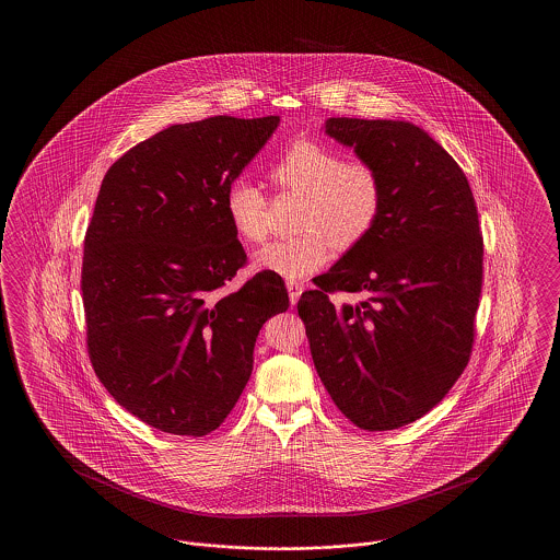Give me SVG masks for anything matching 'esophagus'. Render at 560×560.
<instances>
[{
  "label": "esophagus",
  "mask_w": 560,
  "mask_h": 560,
  "mask_svg": "<svg viewBox=\"0 0 560 560\" xmlns=\"http://www.w3.org/2000/svg\"><path fill=\"white\" fill-rule=\"evenodd\" d=\"M302 283H295V281H288V292H290V302L295 304L298 302V298H300V293H302Z\"/></svg>",
  "instance_id": "34e87169"
}]
</instances>
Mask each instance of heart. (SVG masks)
Wrapping results in <instances>:
<instances>
[{"label":"heart","instance_id":"b5f03b06","mask_svg":"<svg viewBox=\"0 0 560 560\" xmlns=\"http://www.w3.org/2000/svg\"><path fill=\"white\" fill-rule=\"evenodd\" d=\"M275 187L304 197L292 240L272 241L254 262L285 279H302L331 260L334 247L350 252L375 231L386 199L384 178L372 161L348 160L325 142L302 138L270 170ZM224 212L241 240L258 243L268 233V195L241 176L224 190Z\"/></svg>","mask_w":560,"mask_h":560}]
</instances>
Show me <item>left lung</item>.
Segmentation results:
<instances>
[{"mask_svg": "<svg viewBox=\"0 0 560 560\" xmlns=\"http://www.w3.org/2000/svg\"><path fill=\"white\" fill-rule=\"evenodd\" d=\"M325 132L372 161L386 188L372 235L302 293L313 363L361 430H395L428 413L468 365L482 285L479 213L462 167L422 128L331 117ZM363 292L336 307L331 292Z\"/></svg>", "mask_w": 560, "mask_h": 560, "instance_id": "obj_1", "label": "left lung"}]
</instances>
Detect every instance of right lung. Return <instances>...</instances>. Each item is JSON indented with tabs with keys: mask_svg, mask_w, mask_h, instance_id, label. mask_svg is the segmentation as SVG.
Returning a JSON list of instances; mask_svg holds the SVG:
<instances>
[{
	"mask_svg": "<svg viewBox=\"0 0 560 560\" xmlns=\"http://www.w3.org/2000/svg\"><path fill=\"white\" fill-rule=\"evenodd\" d=\"M277 126V115L178 124L103 178L83 240L88 352L110 397L161 432L220 427L252 375L262 325L290 306L272 270L224 292L247 262L224 190Z\"/></svg>",
	"mask_w": 560,
	"mask_h": 560,
	"instance_id": "1",
	"label": "right lung"
}]
</instances>
